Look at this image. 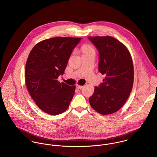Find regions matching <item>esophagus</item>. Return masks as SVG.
<instances>
[{
  "instance_id": "34e87169",
  "label": "esophagus",
  "mask_w": 157,
  "mask_h": 157,
  "mask_svg": "<svg viewBox=\"0 0 157 157\" xmlns=\"http://www.w3.org/2000/svg\"><path fill=\"white\" fill-rule=\"evenodd\" d=\"M82 87H83V86H81V85H79V84L76 85V89H81Z\"/></svg>"
}]
</instances>
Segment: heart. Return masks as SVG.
<instances>
[{
  "label": "heart",
  "mask_w": 157,
  "mask_h": 157,
  "mask_svg": "<svg viewBox=\"0 0 157 157\" xmlns=\"http://www.w3.org/2000/svg\"><path fill=\"white\" fill-rule=\"evenodd\" d=\"M82 51H83L84 53H86V52H88L90 51H94V49L91 46H90L89 44H86V45L83 46Z\"/></svg>",
  "instance_id": "heart-1"
}]
</instances>
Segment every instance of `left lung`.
<instances>
[{"instance_id":"1","label":"left lung","mask_w":157,"mask_h":157,"mask_svg":"<svg viewBox=\"0 0 157 157\" xmlns=\"http://www.w3.org/2000/svg\"><path fill=\"white\" fill-rule=\"evenodd\" d=\"M99 52V71L103 82L89 98L91 107L102 115L119 110L132 92L134 81L132 58L127 48L111 36H89Z\"/></svg>"}]
</instances>
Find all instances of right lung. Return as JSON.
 Returning <instances> with one entry per match:
<instances>
[{
    "mask_svg": "<svg viewBox=\"0 0 157 157\" xmlns=\"http://www.w3.org/2000/svg\"><path fill=\"white\" fill-rule=\"evenodd\" d=\"M81 38L57 36L35 45L28 56L25 70L27 90L37 106L50 115L65 111L76 86L60 82L70 55Z\"/></svg>",
    "mask_w": 157,
    "mask_h": 157,
    "instance_id": "1",
    "label": "right lung"
}]
</instances>
